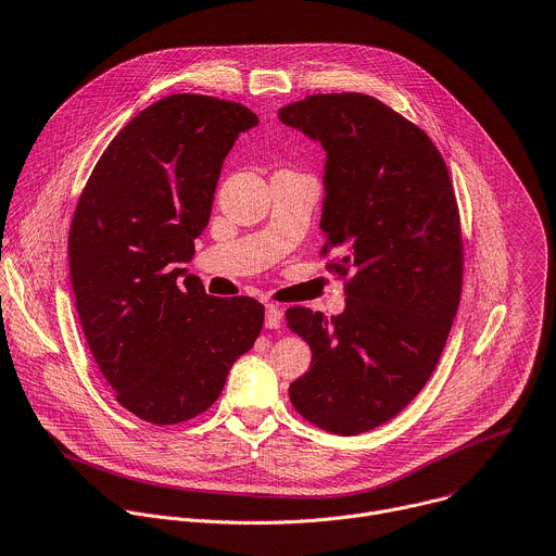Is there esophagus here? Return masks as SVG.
<instances>
[{
    "instance_id": "34e87169",
    "label": "esophagus",
    "mask_w": 556,
    "mask_h": 556,
    "mask_svg": "<svg viewBox=\"0 0 556 556\" xmlns=\"http://www.w3.org/2000/svg\"><path fill=\"white\" fill-rule=\"evenodd\" d=\"M281 316H283L281 307H279V305H275V303H268V305H266V316H264V325H266L268 329H277V327L281 325Z\"/></svg>"
}]
</instances>
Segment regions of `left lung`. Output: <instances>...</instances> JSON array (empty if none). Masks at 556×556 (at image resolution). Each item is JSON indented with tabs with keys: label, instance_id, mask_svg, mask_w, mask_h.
Returning <instances> with one entry per match:
<instances>
[{
	"label": "left lung",
	"instance_id": "8db88e82",
	"mask_svg": "<svg viewBox=\"0 0 556 556\" xmlns=\"http://www.w3.org/2000/svg\"><path fill=\"white\" fill-rule=\"evenodd\" d=\"M279 119L327 152L323 253L353 273L338 316L286 312L312 349L288 393L309 424L353 437L400 415L441 357L463 290L456 197L432 139L371 96L316 93Z\"/></svg>",
	"mask_w": 556,
	"mask_h": 556
}]
</instances>
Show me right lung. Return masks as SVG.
Masks as SVG:
<instances>
[{
	"label": "right lung",
	"mask_w": 556,
	"mask_h": 556,
	"mask_svg": "<svg viewBox=\"0 0 556 556\" xmlns=\"http://www.w3.org/2000/svg\"><path fill=\"white\" fill-rule=\"evenodd\" d=\"M253 111L174 93L135 115L96 163L70 229L87 344L117 402L172 426L205 413L257 340L264 305L216 299L182 264L205 231L225 156Z\"/></svg>",
	"instance_id": "1"
}]
</instances>
